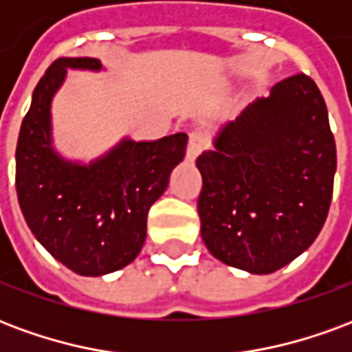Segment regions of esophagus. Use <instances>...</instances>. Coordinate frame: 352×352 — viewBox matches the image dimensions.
I'll use <instances>...</instances> for the list:
<instances>
[{"instance_id":"obj_1","label":"esophagus","mask_w":352,"mask_h":352,"mask_svg":"<svg viewBox=\"0 0 352 352\" xmlns=\"http://www.w3.org/2000/svg\"><path fill=\"white\" fill-rule=\"evenodd\" d=\"M207 146V138L204 133H199V131H192L190 139H188V148H186V156H188V160H196L198 158V154L204 151Z\"/></svg>"}]
</instances>
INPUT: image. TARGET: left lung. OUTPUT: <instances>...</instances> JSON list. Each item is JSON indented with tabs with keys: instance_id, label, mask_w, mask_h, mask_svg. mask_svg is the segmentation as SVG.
<instances>
[{
	"instance_id": "left-lung-1",
	"label": "left lung",
	"mask_w": 352,
	"mask_h": 352,
	"mask_svg": "<svg viewBox=\"0 0 352 352\" xmlns=\"http://www.w3.org/2000/svg\"><path fill=\"white\" fill-rule=\"evenodd\" d=\"M196 166L201 239L214 258L256 275L290 264L332 201L336 141L317 85L303 73L277 82L217 131Z\"/></svg>"
}]
</instances>
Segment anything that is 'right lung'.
Returning a JSON list of instances; mask_svg holds the SVG:
<instances>
[{
	"mask_svg": "<svg viewBox=\"0 0 352 352\" xmlns=\"http://www.w3.org/2000/svg\"><path fill=\"white\" fill-rule=\"evenodd\" d=\"M67 69L103 65L98 58H58L37 82L16 143V194L35 239L72 272L100 277L135 260L148 209L183 162L188 135L124 138L90 164L67 160L54 146L50 115Z\"/></svg>",
	"mask_w": 352,
	"mask_h": 352,
	"instance_id": "1",
	"label": "right lung"
}]
</instances>
